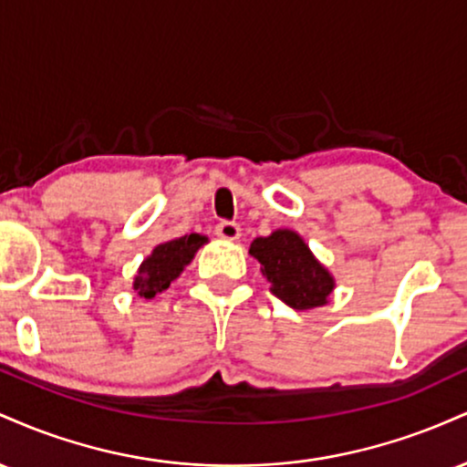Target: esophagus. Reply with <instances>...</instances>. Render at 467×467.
Returning <instances> with one entry per match:
<instances>
[{"label":"esophagus","mask_w":467,"mask_h":467,"mask_svg":"<svg viewBox=\"0 0 467 467\" xmlns=\"http://www.w3.org/2000/svg\"><path fill=\"white\" fill-rule=\"evenodd\" d=\"M215 234H217V237L226 239V241H237L241 237V228H239V223L228 222V219H226V222L217 223Z\"/></svg>","instance_id":"obj_1"}]
</instances>
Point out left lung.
<instances>
[{"label": "left lung", "mask_w": 467, "mask_h": 467, "mask_svg": "<svg viewBox=\"0 0 467 467\" xmlns=\"http://www.w3.org/2000/svg\"><path fill=\"white\" fill-rule=\"evenodd\" d=\"M250 254L259 259L261 272L272 283V292L292 309L320 307L334 289V278L292 230L256 237L250 244Z\"/></svg>", "instance_id": "left-lung-1"}]
</instances>
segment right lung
Masks as SVG:
<instances>
[{"instance_id":"1","label":"right lung","mask_w":467,"mask_h":467,"mask_svg":"<svg viewBox=\"0 0 467 467\" xmlns=\"http://www.w3.org/2000/svg\"><path fill=\"white\" fill-rule=\"evenodd\" d=\"M202 244H206V237H200L195 233L160 244L138 270L133 289L144 298H153L158 292H164L171 285V281L180 276L184 265L191 264Z\"/></svg>"}]
</instances>
